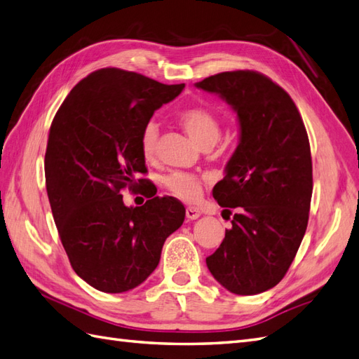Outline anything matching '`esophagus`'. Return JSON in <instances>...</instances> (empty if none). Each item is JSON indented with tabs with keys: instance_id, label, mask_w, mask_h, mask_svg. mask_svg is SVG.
Masks as SVG:
<instances>
[{
	"instance_id": "esophagus-1",
	"label": "esophagus",
	"mask_w": 359,
	"mask_h": 359,
	"mask_svg": "<svg viewBox=\"0 0 359 359\" xmlns=\"http://www.w3.org/2000/svg\"><path fill=\"white\" fill-rule=\"evenodd\" d=\"M186 216H187L189 221H195L201 216V212L196 207H187L186 208Z\"/></svg>"
}]
</instances>
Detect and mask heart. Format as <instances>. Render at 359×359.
Wrapping results in <instances>:
<instances>
[{
	"instance_id": "heart-1",
	"label": "heart",
	"mask_w": 359,
	"mask_h": 359,
	"mask_svg": "<svg viewBox=\"0 0 359 359\" xmlns=\"http://www.w3.org/2000/svg\"><path fill=\"white\" fill-rule=\"evenodd\" d=\"M178 123L203 147L213 146L221 137L219 118L205 107H189L182 109L178 114ZM156 149H158V125L149 121L140 134V151L146 161H152ZM163 186L173 196L194 203L203 191V177L189 172H172L164 177Z\"/></svg>"
}]
</instances>
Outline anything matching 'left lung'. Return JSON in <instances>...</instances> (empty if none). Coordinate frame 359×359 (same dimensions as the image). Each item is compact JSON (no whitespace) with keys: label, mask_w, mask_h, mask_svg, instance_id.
<instances>
[{"label":"left lung","mask_w":359,"mask_h":359,"mask_svg":"<svg viewBox=\"0 0 359 359\" xmlns=\"http://www.w3.org/2000/svg\"><path fill=\"white\" fill-rule=\"evenodd\" d=\"M198 88L219 94L238 112L239 144L213 189L221 207L238 208L212 256L210 273L225 290L255 295L290 269L309 219L312 158L295 103L265 74L238 69L205 77Z\"/></svg>","instance_id":"left-lung-1"}]
</instances>
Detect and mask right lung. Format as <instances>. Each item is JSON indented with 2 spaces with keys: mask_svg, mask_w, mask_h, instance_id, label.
Returning a JSON list of instances; mask_svg holds the SVG:
<instances>
[{
  "mask_svg": "<svg viewBox=\"0 0 359 359\" xmlns=\"http://www.w3.org/2000/svg\"><path fill=\"white\" fill-rule=\"evenodd\" d=\"M184 83L164 85L134 72L102 68L82 79L50 126L46 186L59 238L74 273L95 290L126 292L152 274L164 241L186 208L155 196L140 134ZM145 188L150 199L126 208L121 190Z\"/></svg>",
  "mask_w": 359,
  "mask_h": 359,
  "instance_id": "add662e5",
  "label": "right lung"
}]
</instances>
